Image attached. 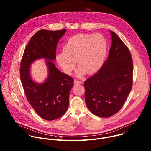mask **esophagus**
Returning <instances> with one entry per match:
<instances>
[{
    "mask_svg": "<svg viewBox=\"0 0 151 151\" xmlns=\"http://www.w3.org/2000/svg\"><path fill=\"white\" fill-rule=\"evenodd\" d=\"M83 82L81 81H78V80H76V79H75L74 80V84L75 85H77V84H81Z\"/></svg>",
    "mask_w": 151,
    "mask_h": 151,
    "instance_id": "esophagus-1",
    "label": "esophagus"
}]
</instances>
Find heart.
<instances>
[{
  "label": "heart",
  "instance_id": "1",
  "mask_svg": "<svg viewBox=\"0 0 151 151\" xmlns=\"http://www.w3.org/2000/svg\"><path fill=\"white\" fill-rule=\"evenodd\" d=\"M107 51V42L99 33L78 34L70 37L63 47V52L57 55V61L63 71L70 74L75 69V62L80 68L78 76L85 72L93 73L99 69Z\"/></svg>",
  "mask_w": 151,
  "mask_h": 151
}]
</instances>
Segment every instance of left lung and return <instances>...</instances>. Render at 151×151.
Returning <instances> with one entry per match:
<instances>
[{
  "label": "left lung",
  "mask_w": 151,
  "mask_h": 151,
  "mask_svg": "<svg viewBox=\"0 0 151 151\" xmlns=\"http://www.w3.org/2000/svg\"><path fill=\"white\" fill-rule=\"evenodd\" d=\"M109 56L100 69L84 82L85 100L95 115L108 118L122 108L132 90L133 63L130 50L113 31Z\"/></svg>",
  "instance_id": "1"
}]
</instances>
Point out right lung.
<instances>
[{
    "instance_id": "right-lung-1",
    "label": "right lung",
    "mask_w": 151,
    "mask_h": 151,
    "mask_svg": "<svg viewBox=\"0 0 151 151\" xmlns=\"http://www.w3.org/2000/svg\"><path fill=\"white\" fill-rule=\"evenodd\" d=\"M66 30H40L30 39L20 63L19 74L26 98L37 114L47 121L61 116L69 106V93L73 79L58 70L52 62L56 57L57 43ZM47 59L49 75L43 84L34 83L29 76V66L35 59Z\"/></svg>"
}]
</instances>
